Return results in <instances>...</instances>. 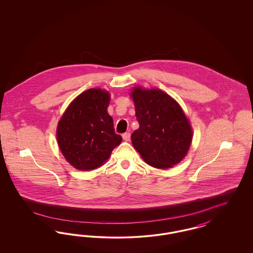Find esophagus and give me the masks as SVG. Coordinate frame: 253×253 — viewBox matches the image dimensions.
Returning <instances> with one entry per match:
<instances>
[{
    "label": "esophagus",
    "instance_id": "1",
    "mask_svg": "<svg viewBox=\"0 0 253 253\" xmlns=\"http://www.w3.org/2000/svg\"><path fill=\"white\" fill-rule=\"evenodd\" d=\"M122 138H123V140L126 141V142L130 141V138H131L130 132H125V133H123V134H122Z\"/></svg>",
    "mask_w": 253,
    "mask_h": 253
}]
</instances>
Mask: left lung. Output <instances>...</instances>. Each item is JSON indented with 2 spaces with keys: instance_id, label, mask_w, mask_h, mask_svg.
Instances as JSON below:
<instances>
[{
  "instance_id": "left-lung-1",
  "label": "left lung",
  "mask_w": 253,
  "mask_h": 253,
  "mask_svg": "<svg viewBox=\"0 0 253 253\" xmlns=\"http://www.w3.org/2000/svg\"><path fill=\"white\" fill-rule=\"evenodd\" d=\"M139 128L132 143L145 162L157 169H169L187 156L193 141V128L179 103L159 88L131 89Z\"/></svg>"
}]
</instances>
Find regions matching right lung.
<instances>
[{"instance_id": "add662e5", "label": "right lung", "mask_w": 253, "mask_h": 253, "mask_svg": "<svg viewBox=\"0 0 253 253\" xmlns=\"http://www.w3.org/2000/svg\"><path fill=\"white\" fill-rule=\"evenodd\" d=\"M110 99L105 89H88L73 99L58 122L56 135L60 152L77 169L101 167L122 141L107 112Z\"/></svg>"}]
</instances>
